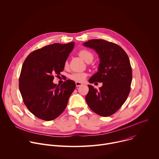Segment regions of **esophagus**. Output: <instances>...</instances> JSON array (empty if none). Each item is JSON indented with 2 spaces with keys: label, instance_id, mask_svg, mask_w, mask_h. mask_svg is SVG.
Masks as SVG:
<instances>
[{
  "label": "esophagus",
  "instance_id": "obj_1",
  "mask_svg": "<svg viewBox=\"0 0 159 159\" xmlns=\"http://www.w3.org/2000/svg\"><path fill=\"white\" fill-rule=\"evenodd\" d=\"M75 85H76V86H77V87H79V86L82 85H83V84H82V83H81V82H75Z\"/></svg>",
  "mask_w": 159,
  "mask_h": 159
}]
</instances>
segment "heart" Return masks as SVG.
Wrapping results in <instances>:
<instances>
[{"mask_svg":"<svg viewBox=\"0 0 159 159\" xmlns=\"http://www.w3.org/2000/svg\"><path fill=\"white\" fill-rule=\"evenodd\" d=\"M79 56L86 62H88L89 61H93L94 58V55L93 53L90 52V51L87 50H82L79 52ZM65 66L68 65L67 61L65 63ZM87 76V74L85 72H77V73H73L71 75H69L70 79L78 82H82L85 80Z\"/></svg>","mask_w":159,"mask_h":159,"instance_id":"1","label":"heart"}]
</instances>
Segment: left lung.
<instances>
[{
  "mask_svg": "<svg viewBox=\"0 0 159 159\" xmlns=\"http://www.w3.org/2000/svg\"><path fill=\"white\" fill-rule=\"evenodd\" d=\"M83 44L93 48L100 58L98 72L89 82H102L99 90L88 85L86 102L98 115L109 116L122 106L129 94L132 70L129 58L119 45L104 39H90Z\"/></svg>",
  "mask_w": 159,
  "mask_h": 159,
  "instance_id": "1",
  "label": "left lung"
}]
</instances>
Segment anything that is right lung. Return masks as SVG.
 <instances>
[{
    "mask_svg": "<svg viewBox=\"0 0 159 159\" xmlns=\"http://www.w3.org/2000/svg\"><path fill=\"white\" fill-rule=\"evenodd\" d=\"M74 42L53 43L31 53L25 60L19 79L23 102L37 118L51 121L58 117L66 107L75 89V83L66 80L61 85L53 82L60 75L74 47Z\"/></svg>",
    "mask_w": 159,
    "mask_h": 159,
    "instance_id": "right-lung-1",
    "label": "right lung"
}]
</instances>
